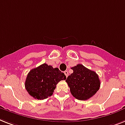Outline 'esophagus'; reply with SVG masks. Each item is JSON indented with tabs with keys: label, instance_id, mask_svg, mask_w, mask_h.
<instances>
[{
	"label": "esophagus",
	"instance_id": "34e87169",
	"mask_svg": "<svg viewBox=\"0 0 125 125\" xmlns=\"http://www.w3.org/2000/svg\"><path fill=\"white\" fill-rule=\"evenodd\" d=\"M64 75H66V77H68V75H69L68 72V71H65V72H64Z\"/></svg>",
	"mask_w": 125,
	"mask_h": 125
}]
</instances>
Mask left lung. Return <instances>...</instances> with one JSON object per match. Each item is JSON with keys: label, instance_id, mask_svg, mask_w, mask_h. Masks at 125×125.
<instances>
[{"label": "left lung", "instance_id": "8db88e82", "mask_svg": "<svg viewBox=\"0 0 125 125\" xmlns=\"http://www.w3.org/2000/svg\"><path fill=\"white\" fill-rule=\"evenodd\" d=\"M72 69L73 72L68 77L66 82L72 95L80 100H86L92 97L100 87L98 75L80 64Z\"/></svg>", "mask_w": 125, "mask_h": 125}]
</instances>
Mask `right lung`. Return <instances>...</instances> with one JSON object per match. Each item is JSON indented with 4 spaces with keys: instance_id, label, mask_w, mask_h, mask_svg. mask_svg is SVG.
<instances>
[{
    "instance_id": "obj_1",
    "label": "right lung",
    "mask_w": 125,
    "mask_h": 125,
    "mask_svg": "<svg viewBox=\"0 0 125 125\" xmlns=\"http://www.w3.org/2000/svg\"><path fill=\"white\" fill-rule=\"evenodd\" d=\"M64 73L57 68L47 64L31 70L27 76L25 87L30 95L38 100H44L52 95L57 83L66 80Z\"/></svg>"
}]
</instances>
